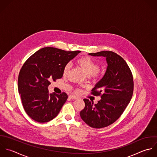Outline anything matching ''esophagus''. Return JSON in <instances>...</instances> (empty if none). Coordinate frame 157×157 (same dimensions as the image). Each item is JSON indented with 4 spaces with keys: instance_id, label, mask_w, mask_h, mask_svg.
Wrapping results in <instances>:
<instances>
[{
    "instance_id": "esophagus-1",
    "label": "esophagus",
    "mask_w": 157,
    "mask_h": 157,
    "mask_svg": "<svg viewBox=\"0 0 157 157\" xmlns=\"http://www.w3.org/2000/svg\"><path fill=\"white\" fill-rule=\"evenodd\" d=\"M69 97H70L71 99H72V100H76V99L78 98V97H76V96H75V95H70L69 96Z\"/></svg>"
}]
</instances>
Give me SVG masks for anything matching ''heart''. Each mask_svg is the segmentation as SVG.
Returning <instances> with one entry per match:
<instances>
[{"instance_id": "1", "label": "heart", "mask_w": 157, "mask_h": 157, "mask_svg": "<svg viewBox=\"0 0 157 157\" xmlns=\"http://www.w3.org/2000/svg\"><path fill=\"white\" fill-rule=\"evenodd\" d=\"M77 63L84 71L87 75H92L97 77L99 76L101 72L98 68L97 63L90 57L85 56L79 58L77 60ZM70 68V64L67 63L63 68V75H66Z\"/></svg>"}]
</instances>
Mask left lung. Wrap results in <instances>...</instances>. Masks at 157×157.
I'll return each mask as SVG.
<instances>
[{"label":"left lung","mask_w":157,"mask_h":157,"mask_svg":"<svg viewBox=\"0 0 157 157\" xmlns=\"http://www.w3.org/2000/svg\"><path fill=\"white\" fill-rule=\"evenodd\" d=\"M89 55L106 57L108 66L103 77L92 90L93 95H101V99L95 105L84 99L85 107L80 116L90 127L101 128L113 124L124 113L133 95V78L126 62L116 53L103 51Z\"/></svg>","instance_id":"left-lung-1"}]
</instances>
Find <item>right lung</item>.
<instances>
[{"instance_id":"obj_1","label":"right lung","mask_w":157,"mask_h":157,"mask_svg":"<svg viewBox=\"0 0 157 157\" xmlns=\"http://www.w3.org/2000/svg\"><path fill=\"white\" fill-rule=\"evenodd\" d=\"M80 52L46 47L24 63L18 76V92L25 113L33 121L48 122L58 115L68 95L49 94L48 87L51 81L62 77L65 65Z\"/></svg>"}]
</instances>
